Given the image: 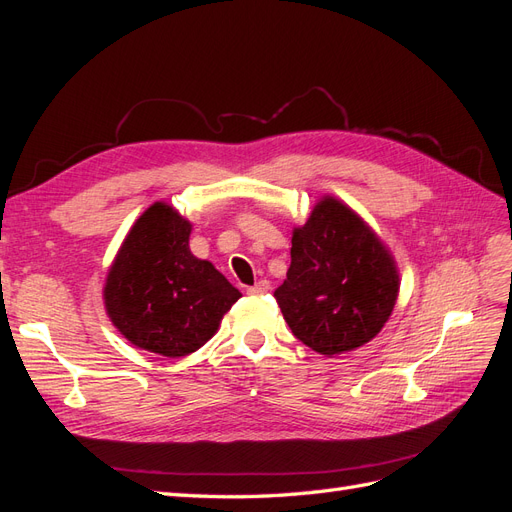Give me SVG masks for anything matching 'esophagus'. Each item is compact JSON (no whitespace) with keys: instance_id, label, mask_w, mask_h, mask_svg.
Returning <instances> with one entry per match:
<instances>
[{"instance_id":"obj_1","label":"esophagus","mask_w":512,"mask_h":512,"mask_svg":"<svg viewBox=\"0 0 512 512\" xmlns=\"http://www.w3.org/2000/svg\"><path fill=\"white\" fill-rule=\"evenodd\" d=\"M269 288H271V286H269L267 280H260L258 284L247 288V294H265V292H269Z\"/></svg>"}]
</instances>
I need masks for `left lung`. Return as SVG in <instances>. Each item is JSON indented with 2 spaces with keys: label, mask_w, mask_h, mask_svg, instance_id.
<instances>
[{
  "label": "left lung",
  "mask_w": 512,
  "mask_h": 512,
  "mask_svg": "<svg viewBox=\"0 0 512 512\" xmlns=\"http://www.w3.org/2000/svg\"><path fill=\"white\" fill-rule=\"evenodd\" d=\"M397 292L389 247L342 200L322 196L292 230L290 269L275 299L294 337L333 356L371 342L393 314Z\"/></svg>",
  "instance_id": "left-lung-1"
}]
</instances>
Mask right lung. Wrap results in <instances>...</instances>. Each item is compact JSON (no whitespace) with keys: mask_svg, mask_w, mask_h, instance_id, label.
<instances>
[{"mask_svg":"<svg viewBox=\"0 0 512 512\" xmlns=\"http://www.w3.org/2000/svg\"><path fill=\"white\" fill-rule=\"evenodd\" d=\"M192 224L153 203L123 239L104 284V307L136 348L168 359L205 346L241 292L190 252Z\"/></svg>","mask_w":512,"mask_h":512,"instance_id":"right-lung-1","label":"right lung"}]
</instances>
